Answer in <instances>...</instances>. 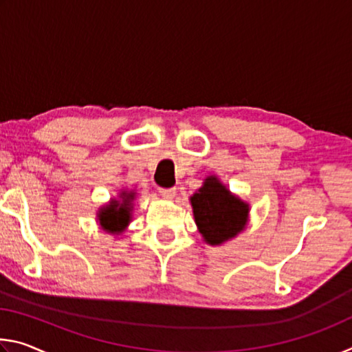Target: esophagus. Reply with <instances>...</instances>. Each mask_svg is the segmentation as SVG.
Listing matches in <instances>:
<instances>
[{
    "instance_id": "esophagus-1",
    "label": "esophagus",
    "mask_w": 352,
    "mask_h": 352,
    "mask_svg": "<svg viewBox=\"0 0 352 352\" xmlns=\"http://www.w3.org/2000/svg\"><path fill=\"white\" fill-rule=\"evenodd\" d=\"M175 192H177L175 188H160V194H162V197L168 199V200L174 199L175 197Z\"/></svg>"
}]
</instances>
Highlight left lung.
<instances>
[{"instance_id": "obj_1", "label": "left lung", "mask_w": 352, "mask_h": 352, "mask_svg": "<svg viewBox=\"0 0 352 352\" xmlns=\"http://www.w3.org/2000/svg\"><path fill=\"white\" fill-rule=\"evenodd\" d=\"M190 205L200 234L210 245L233 239L247 225L248 204L231 194L216 175L205 178L204 186L190 197Z\"/></svg>"}]
</instances>
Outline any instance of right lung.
<instances>
[{
    "mask_svg": "<svg viewBox=\"0 0 352 352\" xmlns=\"http://www.w3.org/2000/svg\"><path fill=\"white\" fill-rule=\"evenodd\" d=\"M135 195V190H121L119 200L111 199L110 204L100 208L98 212L100 228L111 234L122 233L132 219V201Z\"/></svg>",
    "mask_w": 352,
    "mask_h": 352,
    "instance_id": "add662e5",
    "label": "right lung"
}]
</instances>
